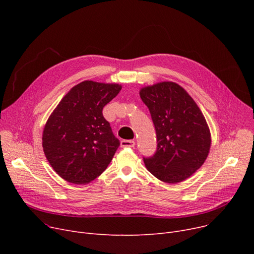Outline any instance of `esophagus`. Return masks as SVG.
I'll list each match as a JSON object with an SVG mask.
<instances>
[{"instance_id": "esophagus-1", "label": "esophagus", "mask_w": 254, "mask_h": 254, "mask_svg": "<svg viewBox=\"0 0 254 254\" xmlns=\"http://www.w3.org/2000/svg\"><path fill=\"white\" fill-rule=\"evenodd\" d=\"M136 145L135 141L132 140H123L122 142H120V146H122L123 148L125 147H134V146Z\"/></svg>"}]
</instances>
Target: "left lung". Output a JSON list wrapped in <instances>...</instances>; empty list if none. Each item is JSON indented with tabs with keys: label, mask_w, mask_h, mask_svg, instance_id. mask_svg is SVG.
<instances>
[{
	"label": "left lung",
	"mask_w": 254,
	"mask_h": 254,
	"mask_svg": "<svg viewBox=\"0 0 254 254\" xmlns=\"http://www.w3.org/2000/svg\"><path fill=\"white\" fill-rule=\"evenodd\" d=\"M156 130L157 149L144 157L151 174L166 183L190 178L205 163L211 132L201 109L182 86L163 81L140 89Z\"/></svg>",
	"instance_id": "obj_1"
}]
</instances>
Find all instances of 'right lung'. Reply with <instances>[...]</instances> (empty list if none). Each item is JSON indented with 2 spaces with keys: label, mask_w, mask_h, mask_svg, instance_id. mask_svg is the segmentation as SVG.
<instances>
[{
  "label": "right lung",
  "mask_w": 254,
  "mask_h": 254,
  "mask_svg": "<svg viewBox=\"0 0 254 254\" xmlns=\"http://www.w3.org/2000/svg\"><path fill=\"white\" fill-rule=\"evenodd\" d=\"M123 86L85 80L72 87L45 124L42 146L48 163L74 184L95 180L108 167L120 145L103 108Z\"/></svg>",
  "instance_id": "obj_1"
}]
</instances>
